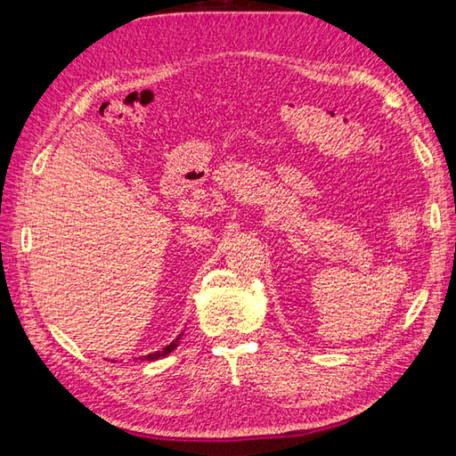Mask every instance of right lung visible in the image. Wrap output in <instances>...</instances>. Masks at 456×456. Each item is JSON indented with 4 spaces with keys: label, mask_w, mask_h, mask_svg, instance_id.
I'll use <instances>...</instances> for the list:
<instances>
[{
    "label": "right lung",
    "mask_w": 456,
    "mask_h": 456,
    "mask_svg": "<svg viewBox=\"0 0 456 456\" xmlns=\"http://www.w3.org/2000/svg\"><path fill=\"white\" fill-rule=\"evenodd\" d=\"M180 337H182V333H180L176 338H174V341H172L168 346H164L162 351H157V353H152V354H147V356H144V358H147V361H159V358H162V356L170 354V353L174 351V348L178 346V343H180Z\"/></svg>",
    "instance_id": "right-lung-1"
}]
</instances>
